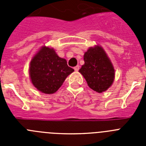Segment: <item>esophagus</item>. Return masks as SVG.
Wrapping results in <instances>:
<instances>
[{"mask_svg": "<svg viewBox=\"0 0 146 146\" xmlns=\"http://www.w3.org/2000/svg\"><path fill=\"white\" fill-rule=\"evenodd\" d=\"M74 69L76 71V72H77V71L80 69V66H76L75 67H74Z\"/></svg>", "mask_w": 146, "mask_h": 146, "instance_id": "1", "label": "esophagus"}]
</instances>
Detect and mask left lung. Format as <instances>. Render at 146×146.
<instances>
[{
	"label": "left lung",
	"mask_w": 146,
	"mask_h": 146,
	"mask_svg": "<svg viewBox=\"0 0 146 146\" xmlns=\"http://www.w3.org/2000/svg\"><path fill=\"white\" fill-rule=\"evenodd\" d=\"M85 64L79 72L85 77L88 85L98 93L105 91L114 80L115 70L102 47H91L85 52Z\"/></svg>",
	"instance_id": "left-lung-1"
}]
</instances>
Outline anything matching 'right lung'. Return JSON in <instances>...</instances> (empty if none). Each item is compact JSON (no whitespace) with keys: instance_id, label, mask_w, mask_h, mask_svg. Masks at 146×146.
Instances as JSON below:
<instances>
[{"instance_id":"right-lung-1","label":"right lung","mask_w":146,"mask_h":146,"mask_svg":"<svg viewBox=\"0 0 146 146\" xmlns=\"http://www.w3.org/2000/svg\"><path fill=\"white\" fill-rule=\"evenodd\" d=\"M74 72L66 60L58 57L55 50L43 47L31 61L29 74L33 86L47 94L56 92L67 76Z\"/></svg>"}]
</instances>
